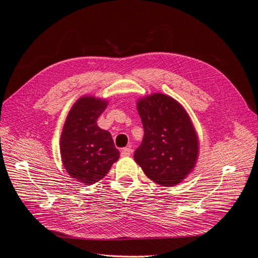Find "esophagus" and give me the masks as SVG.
Wrapping results in <instances>:
<instances>
[{
	"instance_id": "34e87169",
	"label": "esophagus",
	"mask_w": 258,
	"mask_h": 258,
	"mask_svg": "<svg viewBox=\"0 0 258 258\" xmlns=\"http://www.w3.org/2000/svg\"><path fill=\"white\" fill-rule=\"evenodd\" d=\"M132 149L131 148H123L121 151V156H130L132 154Z\"/></svg>"
}]
</instances>
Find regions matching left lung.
<instances>
[{"mask_svg": "<svg viewBox=\"0 0 258 258\" xmlns=\"http://www.w3.org/2000/svg\"><path fill=\"white\" fill-rule=\"evenodd\" d=\"M143 143L134 153L146 176L162 186L181 183L195 168L199 140L188 113L178 101L163 93L138 98Z\"/></svg>", "mask_w": 258, "mask_h": 258, "instance_id": "obj_1", "label": "left lung"}]
</instances>
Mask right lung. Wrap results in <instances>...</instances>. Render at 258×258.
Returning <instances> with one entry per match:
<instances>
[{
	"mask_svg": "<svg viewBox=\"0 0 258 258\" xmlns=\"http://www.w3.org/2000/svg\"><path fill=\"white\" fill-rule=\"evenodd\" d=\"M108 105L106 98L84 95L72 106L60 138V153L65 170L80 183L102 180L119 160L109 132L97 125Z\"/></svg>",
	"mask_w": 258,
	"mask_h": 258,
	"instance_id": "add662e5",
	"label": "right lung"
}]
</instances>
